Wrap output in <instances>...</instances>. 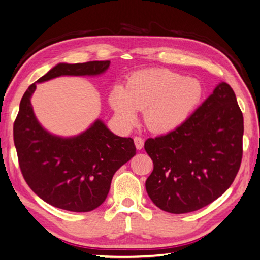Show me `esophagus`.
<instances>
[{"label": "esophagus", "instance_id": "1", "mask_svg": "<svg viewBox=\"0 0 260 260\" xmlns=\"http://www.w3.org/2000/svg\"><path fill=\"white\" fill-rule=\"evenodd\" d=\"M134 140H135L136 148H137V150H142V148L144 147V140L140 137H135Z\"/></svg>", "mask_w": 260, "mask_h": 260}]
</instances>
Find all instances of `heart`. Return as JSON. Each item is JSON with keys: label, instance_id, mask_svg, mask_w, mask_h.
I'll list each match as a JSON object with an SVG mask.
<instances>
[{"label": "heart", "instance_id": "heart-1", "mask_svg": "<svg viewBox=\"0 0 260 260\" xmlns=\"http://www.w3.org/2000/svg\"><path fill=\"white\" fill-rule=\"evenodd\" d=\"M204 87L201 80L168 69H145L134 72L125 87L116 84L108 102L124 125L134 124L138 110L154 134H169L189 120L201 104Z\"/></svg>", "mask_w": 260, "mask_h": 260}]
</instances>
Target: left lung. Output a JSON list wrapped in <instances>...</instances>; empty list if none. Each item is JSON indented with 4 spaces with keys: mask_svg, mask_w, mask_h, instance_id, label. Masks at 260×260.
Here are the masks:
<instances>
[{
    "mask_svg": "<svg viewBox=\"0 0 260 260\" xmlns=\"http://www.w3.org/2000/svg\"><path fill=\"white\" fill-rule=\"evenodd\" d=\"M243 131L235 93L221 82L182 126L145 142L154 166L145 183L151 201L174 214L214 202L240 169Z\"/></svg>",
    "mask_w": 260,
    "mask_h": 260,
    "instance_id": "left-lung-1",
    "label": "left lung"
}]
</instances>
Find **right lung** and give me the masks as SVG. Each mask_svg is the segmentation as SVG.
<instances>
[{
    "label": "right lung",
    "mask_w": 260,
    "mask_h": 260,
    "mask_svg": "<svg viewBox=\"0 0 260 260\" xmlns=\"http://www.w3.org/2000/svg\"><path fill=\"white\" fill-rule=\"evenodd\" d=\"M110 61L58 63L24 93L14 124V140L25 181L37 196L52 206L70 212L99 207L116 170L136 154L131 138L110 131L98 118L76 136L62 137L46 130L31 104L37 84L61 76L95 77L108 70Z\"/></svg>",
    "instance_id": "add662e5"
}]
</instances>
